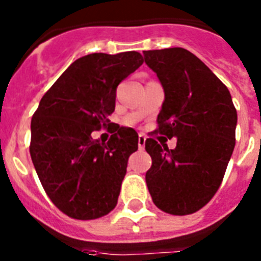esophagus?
Segmentation results:
<instances>
[{
	"label": "esophagus",
	"instance_id": "esophagus-1",
	"mask_svg": "<svg viewBox=\"0 0 261 261\" xmlns=\"http://www.w3.org/2000/svg\"><path fill=\"white\" fill-rule=\"evenodd\" d=\"M145 142H146V137L142 134H139L138 137V147L139 150H143V147H145Z\"/></svg>",
	"mask_w": 261,
	"mask_h": 261
}]
</instances>
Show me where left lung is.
I'll list each match as a JSON object with an SVG mask.
<instances>
[{
  "label": "left lung",
  "instance_id": "8db88e82",
  "mask_svg": "<svg viewBox=\"0 0 261 261\" xmlns=\"http://www.w3.org/2000/svg\"><path fill=\"white\" fill-rule=\"evenodd\" d=\"M143 58L165 93L155 131L177 138L174 149L146 139L147 188L160 210L192 214L222 182L236 145L237 111L222 81L186 48L143 51Z\"/></svg>",
  "mask_w": 261,
  "mask_h": 261
}]
</instances>
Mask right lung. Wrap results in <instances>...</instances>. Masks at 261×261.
Instances as JSON below:
<instances>
[{
  "mask_svg": "<svg viewBox=\"0 0 261 261\" xmlns=\"http://www.w3.org/2000/svg\"><path fill=\"white\" fill-rule=\"evenodd\" d=\"M143 63L137 51L94 53L71 63L43 96L31 120L30 153L39 180L59 210L96 219L118 203L130 154L138 149L133 128L115 126L116 88ZM109 126L108 143L91 133Z\"/></svg>",
  "mask_w": 261,
  "mask_h": 261,
  "instance_id": "obj_1",
  "label": "right lung"
}]
</instances>
